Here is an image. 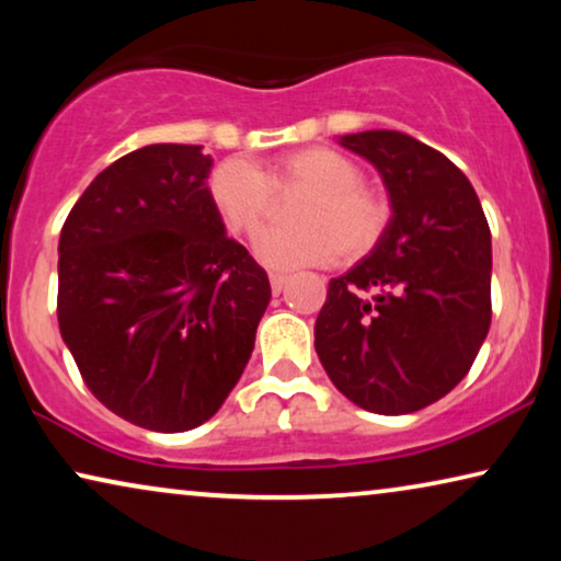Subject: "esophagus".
I'll list each match as a JSON object with an SVG mask.
<instances>
[{"instance_id": "obj_1", "label": "esophagus", "mask_w": 561, "mask_h": 561, "mask_svg": "<svg viewBox=\"0 0 561 561\" xmlns=\"http://www.w3.org/2000/svg\"><path fill=\"white\" fill-rule=\"evenodd\" d=\"M286 280H288V275L271 273V288H273V294H280L283 286H286Z\"/></svg>"}]
</instances>
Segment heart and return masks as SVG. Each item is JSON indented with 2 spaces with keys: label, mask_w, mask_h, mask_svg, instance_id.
Listing matches in <instances>:
<instances>
[{
  "label": "heart",
  "mask_w": 561,
  "mask_h": 561,
  "mask_svg": "<svg viewBox=\"0 0 561 561\" xmlns=\"http://www.w3.org/2000/svg\"><path fill=\"white\" fill-rule=\"evenodd\" d=\"M309 191L290 211L296 227H267L255 237V255L278 271L332 263H355L375 250L388 227V204L363 188V171L332 148L290 152L267 171L227 160L209 179L214 209L232 232L252 234L263 225L273 191Z\"/></svg>",
  "instance_id": "heart-1"
}]
</instances>
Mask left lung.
<instances>
[{"instance_id":"1","label":"left lung","mask_w":561,"mask_h":561,"mask_svg":"<svg viewBox=\"0 0 561 561\" xmlns=\"http://www.w3.org/2000/svg\"><path fill=\"white\" fill-rule=\"evenodd\" d=\"M378 168L390 219L370 255L329 280L313 347L342 396L398 416L447 396L490 329V227L467 175L396 129L340 137Z\"/></svg>"}]
</instances>
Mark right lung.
Listing matches in <instances>:
<instances>
[{"mask_svg": "<svg viewBox=\"0 0 561 561\" xmlns=\"http://www.w3.org/2000/svg\"><path fill=\"white\" fill-rule=\"evenodd\" d=\"M202 145H145L104 168L58 242V327L91 393L150 432L221 409L271 283L209 196Z\"/></svg>", "mask_w": 561, "mask_h": 561, "instance_id": "1", "label": "right lung"}]
</instances>
